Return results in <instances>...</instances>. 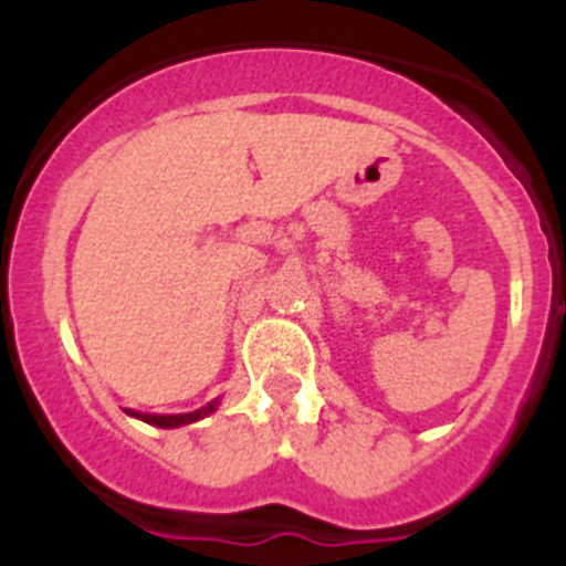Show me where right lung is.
Returning a JSON list of instances; mask_svg holds the SVG:
<instances>
[{"label": "right lung", "instance_id": "add662e5", "mask_svg": "<svg viewBox=\"0 0 566 566\" xmlns=\"http://www.w3.org/2000/svg\"><path fill=\"white\" fill-rule=\"evenodd\" d=\"M214 408H218V399L209 405H203V408H198V411H192V413H135V411H127V413L135 419H142V422L155 424V428H181V424L198 422V419L209 417Z\"/></svg>", "mask_w": 566, "mask_h": 566}]
</instances>
